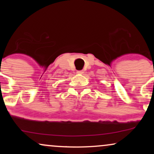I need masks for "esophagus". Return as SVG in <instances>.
I'll list each match as a JSON object with an SVG mask.
<instances>
[{
    "label": "esophagus",
    "mask_w": 154,
    "mask_h": 154,
    "mask_svg": "<svg viewBox=\"0 0 154 154\" xmlns=\"http://www.w3.org/2000/svg\"><path fill=\"white\" fill-rule=\"evenodd\" d=\"M77 73L79 74V75H82L84 73V71H82V70H78V71H77Z\"/></svg>",
    "instance_id": "1"
}]
</instances>
